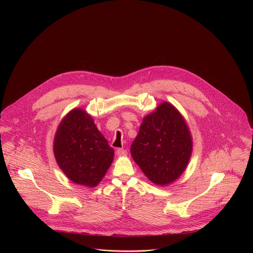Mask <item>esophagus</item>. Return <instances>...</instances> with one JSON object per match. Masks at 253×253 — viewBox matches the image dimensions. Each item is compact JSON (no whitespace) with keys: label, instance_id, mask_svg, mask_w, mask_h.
<instances>
[{"label":"esophagus","instance_id":"esophagus-1","mask_svg":"<svg viewBox=\"0 0 253 253\" xmlns=\"http://www.w3.org/2000/svg\"><path fill=\"white\" fill-rule=\"evenodd\" d=\"M116 154H117L118 156H125V155H127V151H126L125 149L118 148V149L116 150Z\"/></svg>","mask_w":253,"mask_h":253}]
</instances>
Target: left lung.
<instances>
[{"label":"left lung","mask_w":253,"mask_h":253,"mask_svg":"<svg viewBox=\"0 0 253 253\" xmlns=\"http://www.w3.org/2000/svg\"><path fill=\"white\" fill-rule=\"evenodd\" d=\"M192 152L189 129L169 103L160 104L143 119L131 145V154L151 181L158 185L173 182L185 170Z\"/></svg>","instance_id":"left-lung-1"}]
</instances>
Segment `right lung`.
<instances>
[{"mask_svg": "<svg viewBox=\"0 0 253 253\" xmlns=\"http://www.w3.org/2000/svg\"><path fill=\"white\" fill-rule=\"evenodd\" d=\"M59 167L72 181L95 187L110 167L114 150L97 129L92 117L72 110L61 122L54 140Z\"/></svg>", "mask_w": 253, "mask_h": 253, "instance_id": "1", "label": "right lung"}]
</instances>
